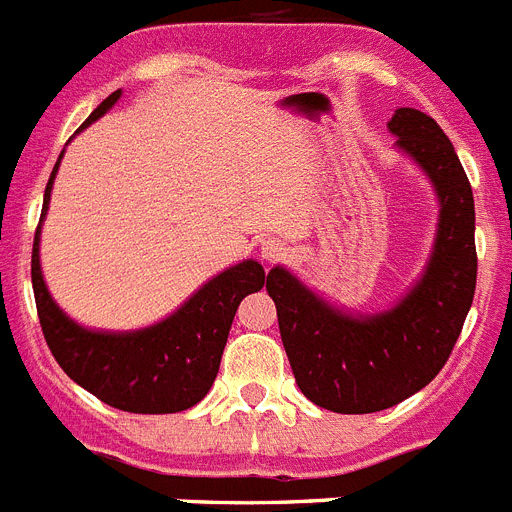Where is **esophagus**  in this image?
<instances>
[{
	"label": "esophagus",
	"mask_w": 512,
	"mask_h": 512,
	"mask_svg": "<svg viewBox=\"0 0 512 512\" xmlns=\"http://www.w3.org/2000/svg\"><path fill=\"white\" fill-rule=\"evenodd\" d=\"M261 256H264L266 261H279L287 256V246L279 241H266L264 246H261Z\"/></svg>",
	"instance_id": "esophagus-1"
}]
</instances>
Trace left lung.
<instances>
[{"label": "left lung", "mask_w": 512, "mask_h": 512, "mask_svg": "<svg viewBox=\"0 0 512 512\" xmlns=\"http://www.w3.org/2000/svg\"><path fill=\"white\" fill-rule=\"evenodd\" d=\"M387 128L431 176L441 200L436 248L413 292L382 315L351 318L279 266L266 277L297 387L343 415L387 410L423 390L449 361L477 287L472 184L451 140L413 107H400Z\"/></svg>", "instance_id": "8db88e82"}]
</instances>
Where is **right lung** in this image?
I'll return each mask as SVG.
<instances>
[{
	"mask_svg": "<svg viewBox=\"0 0 512 512\" xmlns=\"http://www.w3.org/2000/svg\"><path fill=\"white\" fill-rule=\"evenodd\" d=\"M117 97L120 92H112L81 128L102 117ZM58 161L45 187L40 217L48 210ZM38 241L40 225L35 230L30 274L40 328L53 359L76 384L125 413L164 415L197 405L215 382L235 310L243 297L259 292L266 282L264 266L243 261L210 279L164 323L138 333H94L79 328L51 300L40 274Z\"/></svg>",
	"mask_w": 512,
	"mask_h": 512,
	"instance_id": "add662e5",
	"label": "right lung"
}]
</instances>
